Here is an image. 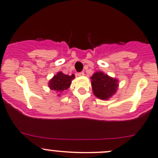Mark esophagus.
<instances>
[{"label":"esophagus","instance_id":"obj_1","mask_svg":"<svg viewBox=\"0 0 158 158\" xmlns=\"http://www.w3.org/2000/svg\"><path fill=\"white\" fill-rule=\"evenodd\" d=\"M78 76H84V73H83V72L79 73H78Z\"/></svg>","mask_w":158,"mask_h":158}]
</instances>
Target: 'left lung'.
Returning a JSON list of instances; mask_svg holds the SVG:
<instances>
[{
  "label": "left lung",
  "mask_w": 158,
  "mask_h": 158,
  "mask_svg": "<svg viewBox=\"0 0 158 158\" xmlns=\"http://www.w3.org/2000/svg\"><path fill=\"white\" fill-rule=\"evenodd\" d=\"M93 94L101 100H108L116 94L119 87V80L105 74L102 71H97L91 76Z\"/></svg>",
  "instance_id": "1"
}]
</instances>
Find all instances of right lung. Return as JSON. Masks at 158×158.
<instances>
[{"label":"right lung","instance_id":"add662e5","mask_svg":"<svg viewBox=\"0 0 158 158\" xmlns=\"http://www.w3.org/2000/svg\"><path fill=\"white\" fill-rule=\"evenodd\" d=\"M74 74L69 76L64 74L63 72H58L53 76L52 79H50L48 86L51 90H54L60 97L62 92H65L70 87L72 80L74 79Z\"/></svg>","mask_w":158,"mask_h":158}]
</instances>
